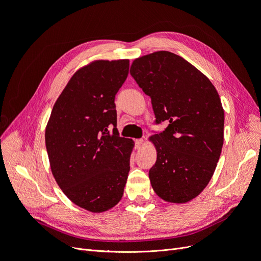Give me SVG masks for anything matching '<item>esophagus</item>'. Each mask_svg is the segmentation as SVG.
Returning a JSON list of instances; mask_svg holds the SVG:
<instances>
[{"mask_svg":"<svg viewBox=\"0 0 261 261\" xmlns=\"http://www.w3.org/2000/svg\"><path fill=\"white\" fill-rule=\"evenodd\" d=\"M143 139H136L135 140V146H136V148H140L141 147V145H143Z\"/></svg>","mask_w":261,"mask_h":261,"instance_id":"1","label":"esophagus"}]
</instances>
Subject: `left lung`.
<instances>
[{"label":"left lung","mask_w":261,"mask_h":261,"mask_svg":"<svg viewBox=\"0 0 261 261\" xmlns=\"http://www.w3.org/2000/svg\"><path fill=\"white\" fill-rule=\"evenodd\" d=\"M130 75L151 98L155 124L167 128L150 137L156 161L149 171L155 194L183 203L211 179L223 146L224 111L215 86L191 63L169 51L133 62Z\"/></svg>","instance_id":"obj_1"}]
</instances>
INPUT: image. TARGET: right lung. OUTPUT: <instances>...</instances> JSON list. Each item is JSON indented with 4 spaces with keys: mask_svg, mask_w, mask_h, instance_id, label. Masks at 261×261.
Instances as JSON below:
<instances>
[{
    "mask_svg": "<svg viewBox=\"0 0 261 261\" xmlns=\"http://www.w3.org/2000/svg\"><path fill=\"white\" fill-rule=\"evenodd\" d=\"M128 68V60H101L78 69L45 128L55 180L68 199L90 212L113 208L127 180L134 141L120 137L114 100Z\"/></svg>",
    "mask_w": 261,
    "mask_h": 261,
    "instance_id": "1",
    "label": "right lung"
}]
</instances>
